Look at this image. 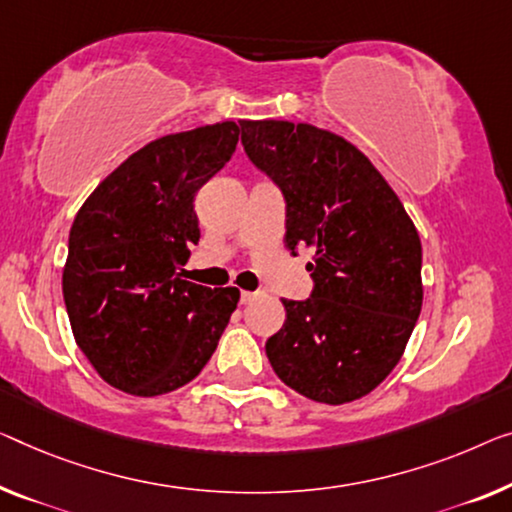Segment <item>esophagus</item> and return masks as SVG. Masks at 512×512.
Returning a JSON list of instances; mask_svg holds the SVG:
<instances>
[{
    "label": "esophagus",
    "instance_id": "34e87169",
    "mask_svg": "<svg viewBox=\"0 0 512 512\" xmlns=\"http://www.w3.org/2000/svg\"><path fill=\"white\" fill-rule=\"evenodd\" d=\"M259 296V292H241V303L248 305L250 301H255Z\"/></svg>",
    "mask_w": 512,
    "mask_h": 512
}]
</instances>
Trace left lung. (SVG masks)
I'll list each match as a JSON object with an SVG mask.
<instances>
[{
    "label": "left lung",
    "instance_id": "8db88e82",
    "mask_svg": "<svg viewBox=\"0 0 512 512\" xmlns=\"http://www.w3.org/2000/svg\"><path fill=\"white\" fill-rule=\"evenodd\" d=\"M241 144L285 200V246H312L308 299H282L266 340L289 388L352 402L398 365L421 315V239L375 165L342 137L292 121H241Z\"/></svg>",
    "mask_w": 512,
    "mask_h": 512
}]
</instances>
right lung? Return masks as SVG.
Segmentation results:
<instances>
[{
	"instance_id": "1",
	"label": "right lung",
	"mask_w": 512,
	"mask_h": 512,
	"mask_svg": "<svg viewBox=\"0 0 512 512\" xmlns=\"http://www.w3.org/2000/svg\"><path fill=\"white\" fill-rule=\"evenodd\" d=\"M236 142L234 121L149 142L73 220L66 312L78 347L119 391L151 398L193 381L236 310V287H202L179 273L200 241L197 190L223 170Z\"/></svg>"
}]
</instances>
